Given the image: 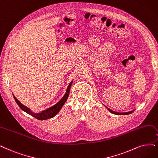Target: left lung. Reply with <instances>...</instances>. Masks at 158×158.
<instances>
[{"mask_svg": "<svg viewBox=\"0 0 158 158\" xmlns=\"http://www.w3.org/2000/svg\"><path fill=\"white\" fill-rule=\"evenodd\" d=\"M105 107H106L111 113L114 114H118H118H120V115H121V114H131V113H133V112L134 111V110H131V111H129V112H126V113H118V112H115V111H113V110H110V109H109L108 107H107L106 106H105Z\"/></svg>", "mask_w": 158, "mask_h": 158, "instance_id": "obj_1", "label": "left lung"}]
</instances>
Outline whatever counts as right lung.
I'll return each mask as SVG.
<instances>
[{
    "instance_id": "add662e5",
    "label": "right lung",
    "mask_w": 158,
    "mask_h": 158,
    "mask_svg": "<svg viewBox=\"0 0 158 158\" xmlns=\"http://www.w3.org/2000/svg\"><path fill=\"white\" fill-rule=\"evenodd\" d=\"M73 83V81H71L70 83L69 84L66 92L65 93V94L62 97V98L61 100L58 102L57 103H56L55 105H54L53 106H52L48 109H47L45 110H42V111H41L40 113H34L32 112V110H31V109L28 108L27 107L25 106L24 105L22 104L14 96V98L15 99V100L16 102V103L18 105L19 107L23 110V111H25V113H28V114H30L32 116H34V118H37L38 120H47V119H49V118H51L52 117H54V116L59 113L60 110L61 109V108L62 107V106H64V104L65 103V102L67 101L68 100V98L69 96V91H70V88H71V86Z\"/></svg>"
}]
</instances>
